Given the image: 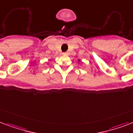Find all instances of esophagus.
Returning <instances> with one entry per match:
<instances>
[{
  "mask_svg": "<svg viewBox=\"0 0 133 133\" xmlns=\"http://www.w3.org/2000/svg\"><path fill=\"white\" fill-rule=\"evenodd\" d=\"M63 55H67V54H68V52H63Z\"/></svg>",
  "mask_w": 133,
  "mask_h": 133,
  "instance_id": "esophagus-1",
  "label": "esophagus"
}]
</instances>
